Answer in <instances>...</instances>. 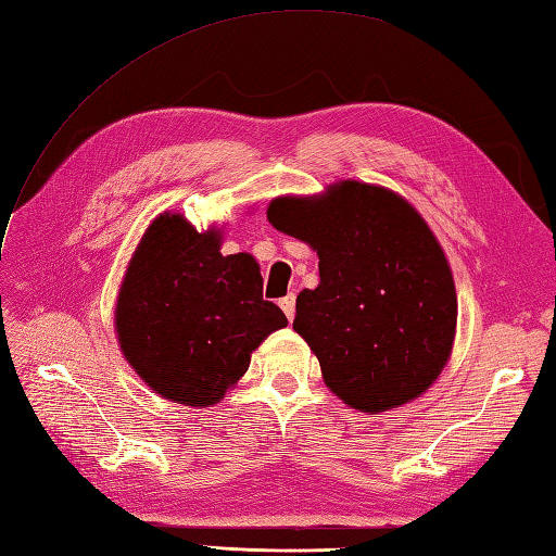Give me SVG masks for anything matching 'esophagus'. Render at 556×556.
<instances>
[{"mask_svg": "<svg viewBox=\"0 0 556 556\" xmlns=\"http://www.w3.org/2000/svg\"><path fill=\"white\" fill-rule=\"evenodd\" d=\"M294 306H296L294 294H288V296L280 299V308H282L285 315H288V320H294Z\"/></svg>", "mask_w": 556, "mask_h": 556, "instance_id": "obj_1", "label": "esophagus"}]
</instances>
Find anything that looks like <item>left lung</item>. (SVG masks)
<instances>
[{
    "instance_id": "8db88e82",
    "label": "left lung",
    "mask_w": 556,
    "mask_h": 556,
    "mask_svg": "<svg viewBox=\"0 0 556 556\" xmlns=\"http://www.w3.org/2000/svg\"><path fill=\"white\" fill-rule=\"evenodd\" d=\"M274 229L318 252L320 282L296 296L302 334L353 409L402 407L438 381L456 337V285L418 210L379 185L341 179L268 203Z\"/></svg>"
}]
</instances>
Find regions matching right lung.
Instances as JSON below:
<instances>
[{"label": "right lung", "mask_w": 556, "mask_h": 556, "mask_svg": "<svg viewBox=\"0 0 556 556\" xmlns=\"http://www.w3.org/2000/svg\"><path fill=\"white\" fill-rule=\"evenodd\" d=\"M222 229L161 213L142 233L116 294L114 329L128 365L156 395L213 407L241 381L252 351L288 325L262 299L260 264L224 254Z\"/></svg>", "instance_id": "obj_1"}]
</instances>
